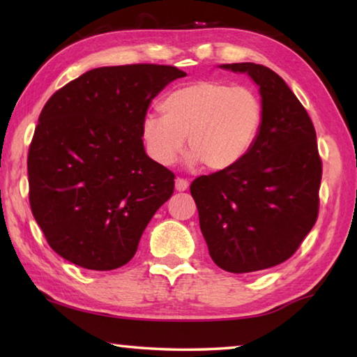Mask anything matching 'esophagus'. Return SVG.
Instances as JSON below:
<instances>
[{
  "label": "esophagus",
  "mask_w": 357,
  "mask_h": 357,
  "mask_svg": "<svg viewBox=\"0 0 357 357\" xmlns=\"http://www.w3.org/2000/svg\"><path fill=\"white\" fill-rule=\"evenodd\" d=\"M174 189H176L178 192H184V190H187V189H189V181L178 178L176 181H174Z\"/></svg>",
  "instance_id": "esophagus-1"
}]
</instances>
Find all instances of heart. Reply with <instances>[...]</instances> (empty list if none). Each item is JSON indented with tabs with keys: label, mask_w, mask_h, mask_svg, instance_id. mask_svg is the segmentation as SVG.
Returning <instances> with one entry per match:
<instances>
[{
	"label": "heart",
	"mask_w": 357,
	"mask_h": 357,
	"mask_svg": "<svg viewBox=\"0 0 357 357\" xmlns=\"http://www.w3.org/2000/svg\"><path fill=\"white\" fill-rule=\"evenodd\" d=\"M160 114H146L142 138L151 159L162 167L178 160L187 138L189 164L213 172L239 164L255 143L263 123V107L249 88L200 80L168 93Z\"/></svg>",
	"instance_id": "heart-1"
}]
</instances>
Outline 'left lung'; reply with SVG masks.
<instances>
[{
    "label": "left lung",
    "instance_id": "1",
    "mask_svg": "<svg viewBox=\"0 0 357 357\" xmlns=\"http://www.w3.org/2000/svg\"><path fill=\"white\" fill-rule=\"evenodd\" d=\"M219 68L257 84L261 129L239 164L197 178L190 193L213 261L255 273L288 259L315 225L321 159L312 119L282 77L255 63Z\"/></svg>",
    "mask_w": 357,
    "mask_h": 357
}]
</instances>
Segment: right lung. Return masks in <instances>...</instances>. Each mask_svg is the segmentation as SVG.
Returning <instances> with one entry per match:
<instances>
[{
    "mask_svg": "<svg viewBox=\"0 0 357 357\" xmlns=\"http://www.w3.org/2000/svg\"><path fill=\"white\" fill-rule=\"evenodd\" d=\"M185 75L173 66H107L48 99L28 154L29 204L58 255L93 271L135 255L174 189V174L144 151L142 121L155 96Z\"/></svg>",
    "mask_w": 357,
    "mask_h": 357,
    "instance_id": "obj_1",
    "label": "right lung"
}]
</instances>
